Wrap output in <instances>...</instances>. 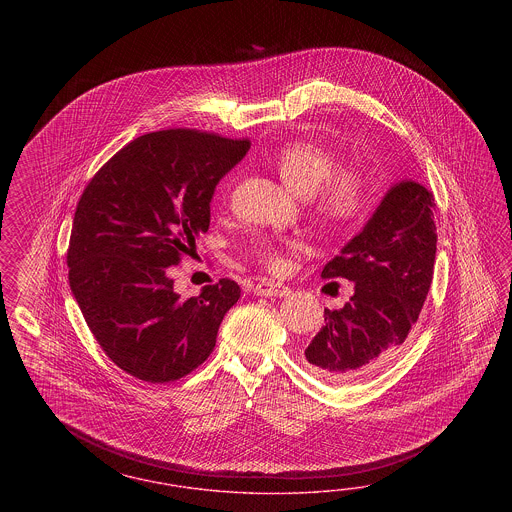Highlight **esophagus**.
I'll return each instance as SVG.
<instances>
[{
  "mask_svg": "<svg viewBox=\"0 0 512 512\" xmlns=\"http://www.w3.org/2000/svg\"><path fill=\"white\" fill-rule=\"evenodd\" d=\"M255 293L259 296H287L291 293V289L278 281H270V279H261L255 285Z\"/></svg>",
  "mask_w": 512,
  "mask_h": 512,
  "instance_id": "34e87169",
  "label": "esophagus"
}]
</instances>
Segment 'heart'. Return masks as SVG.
<instances>
[{
	"instance_id": "b5f03b06",
	"label": "heart",
	"mask_w": 512,
	"mask_h": 512,
	"mask_svg": "<svg viewBox=\"0 0 512 512\" xmlns=\"http://www.w3.org/2000/svg\"><path fill=\"white\" fill-rule=\"evenodd\" d=\"M334 150L310 140H293L274 155L281 180L300 197H308L315 214L332 223L349 225L368 214L372 206V180L355 165L338 167ZM293 240L259 236L249 253L257 263L278 272L285 266V251L295 248Z\"/></svg>"
}]
</instances>
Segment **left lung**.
Returning a JSON list of instances; mask_svg holds the SVG:
<instances>
[{"instance_id": "1", "label": "left lung", "mask_w": 512, "mask_h": 512, "mask_svg": "<svg viewBox=\"0 0 512 512\" xmlns=\"http://www.w3.org/2000/svg\"><path fill=\"white\" fill-rule=\"evenodd\" d=\"M434 195L405 180L388 189L362 233L326 263L321 276L355 283L341 310L304 349L311 372L347 383L387 362L417 323L434 278Z\"/></svg>"}]
</instances>
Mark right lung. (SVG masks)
I'll return each mask as SVG.
<instances>
[{
	"instance_id": "right-lung-1",
	"label": "right lung",
	"mask_w": 512,
	"mask_h": 512,
	"mask_svg": "<svg viewBox=\"0 0 512 512\" xmlns=\"http://www.w3.org/2000/svg\"><path fill=\"white\" fill-rule=\"evenodd\" d=\"M248 150V139L154 131L112 155L78 201L71 291L105 355L140 381L169 383L199 368L240 298L238 283L223 278L182 300L167 272L208 231L217 182Z\"/></svg>"
}]
</instances>
